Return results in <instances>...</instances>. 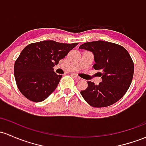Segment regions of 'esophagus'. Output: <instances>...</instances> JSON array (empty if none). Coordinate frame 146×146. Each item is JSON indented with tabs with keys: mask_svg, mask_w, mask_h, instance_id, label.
<instances>
[{
	"mask_svg": "<svg viewBox=\"0 0 146 146\" xmlns=\"http://www.w3.org/2000/svg\"><path fill=\"white\" fill-rule=\"evenodd\" d=\"M72 76H73L74 78H76V79H77V80L80 79V77L78 76H77L76 74H73V75H72Z\"/></svg>",
	"mask_w": 146,
	"mask_h": 146,
	"instance_id": "34e87169",
	"label": "esophagus"
}]
</instances>
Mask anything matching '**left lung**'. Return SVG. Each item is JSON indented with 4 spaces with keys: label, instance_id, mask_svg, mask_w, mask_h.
I'll return each instance as SVG.
<instances>
[{
    "label": "left lung",
    "instance_id": "obj_1",
    "mask_svg": "<svg viewBox=\"0 0 146 146\" xmlns=\"http://www.w3.org/2000/svg\"><path fill=\"white\" fill-rule=\"evenodd\" d=\"M80 49L94 55V68L100 70L102 82L98 85L88 82V87L80 94L91 106L105 107L113 105L125 94L134 75V62L123 46L104 41L86 42Z\"/></svg>",
    "mask_w": 146,
    "mask_h": 146
}]
</instances>
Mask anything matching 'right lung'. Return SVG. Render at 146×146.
<instances>
[{
	"mask_svg": "<svg viewBox=\"0 0 146 146\" xmlns=\"http://www.w3.org/2000/svg\"><path fill=\"white\" fill-rule=\"evenodd\" d=\"M48 40L28 45L14 64V73L18 89L31 101L44 100L55 90L62 75L53 67L78 45Z\"/></svg>",
	"mask_w": 146,
	"mask_h": 146,
	"instance_id": "add662e5",
	"label": "right lung"
}]
</instances>
